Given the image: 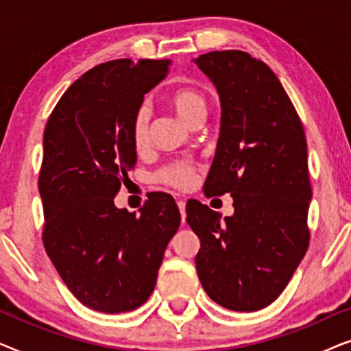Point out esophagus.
Listing matches in <instances>:
<instances>
[{"label":"esophagus","mask_w":351,"mask_h":351,"mask_svg":"<svg viewBox=\"0 0 351 351\" xmlns=\"http://www.w3.org/2000/svg\"><path fill=\"white\" fill-rule=\"evenodd\" d=\"M177 206H179V209H180L182 222H185V217H186V214H185V199H179V201H177Z\"/></svg>","instance_id":"1"}]
</instances>
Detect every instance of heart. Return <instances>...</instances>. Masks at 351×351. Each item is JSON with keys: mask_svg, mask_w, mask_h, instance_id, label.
I'll return each mask as SVG.
<instances>
[{"mask_svg": "<svg viewBox=\"0 0 351 351\" xmlns=\"http://www.w3.org/2000/svg\"><path fill=\"white\" fill-rule=\"evenodd\" d=\"M167 104L177 117L191 128L201 124L208 110L204 94L191 86H180V88L172 89L167 95ZM148 128H150V112L147 107H138L131 121V142L136 152H143L148 147V141H150ZM195 172V166L190 161L176 160L158 169L155 179L160 184L185 190L193 184Z\"/></svg>", "mask_w": 351, "mask_h": 351, "instance_id": "heart-1", "label": "heart"}]
</instances>
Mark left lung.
<instances>
[{
	"mask_svg": "<svg viewBox=\"0 0 351 351\" xmlns=\"http://www.w3.org/2000/svg\"><path fill=\"white\" fill-rule=\"evenodd\" d=\"M219 90L222 126L204 184L206 196H233L220 220L199 201L186 204L198 234L196 271L215 304L265 308L285 291L308 249L311 185L302 121L278 76L244 51L193 60Z\"/></svg>",
	"mask_w": 351,
	"mask_h": 351,
	"instance_id": "8db88e82",
	"label": "left lung"
}]
</instances>
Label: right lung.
I'll use <instances>...</instances> for the list:
<instances>
[{
    "label": "right lung",
    "instance_id": "obj_1",
    "mask_svg": "<svg viewBox=\"0 0 351 351\" xmlns=\"http://www.w3.org/2000/svg\"><path fill=\"white\" fill-rule=\"evenodd\" d=\"M169 64L118 59L94 66L65 90L45 129L43 244L71 294L102 313L145 304L180 225L166 193L148 198L138 215L114 206L137 161L132 117Z\"/></svg>",
    "mask_w": 351,
    "mask_h": 351
}]
</instances>
